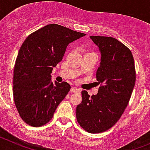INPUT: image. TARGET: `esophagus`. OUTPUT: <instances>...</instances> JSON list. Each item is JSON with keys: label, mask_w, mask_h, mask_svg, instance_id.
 Segmentation results:
<instances>
[{"label": "esophagus", "mask_w": 150, "mask_h": 150, "mask_svg": "<svg viewBox=\"0 0 150 150\" xmlns=\"http://www.w3.org/2000/svg\"><path fill=\"white\" fill-rule=\"evenodd\" d=\"M79 89H78L77 88H75V87H74V88H71V92H73V93H75V92H77V91H79Z\"/></svg>", "instance_id": "34e87169"}]
</instances>
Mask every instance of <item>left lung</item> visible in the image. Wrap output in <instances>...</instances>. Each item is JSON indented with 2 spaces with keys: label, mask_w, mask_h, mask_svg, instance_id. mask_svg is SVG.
<instances>
[{
  "label": "left lung",
  "mask_w": 150,
  "mask_h": 150,
  "mask_svg": "<svg viewBox=\"0 0 150 150\" xmlns=\"http://www.w3.org/2000/svg\"><path fill=\"white\" fill-rule=\"evenodd\" d=\"M100 52L97 80L101 84L97 95L82 91L83 100L76 110L79 125L91 134L110 129L128 104L135 85L134 61L127 46L110 37L91 36Z\"/></svg>",
  "instance_id": "left-lung-1"
}]
</instances>
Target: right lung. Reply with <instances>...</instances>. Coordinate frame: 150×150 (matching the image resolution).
Segmentation results:
<instances>
[{
	"instance_id": "obj_1",
	"label": "right lung",
	"mask_w": 150,
	"mask_h": 150,
	"mask_svg": "<svg viewBox=\"0 0 150 150\" xmlns=\"http://www.w3.org/2000/svg\"><path fill=\"white\" fill-rule=\"evenodd\" d=\"M56 24L30 34L18 51L13 73V98L24 122L40 127L50 122L71 86L51 80L52 71L73 41L84 37Z\"/></svg>"
}]
</instances>
